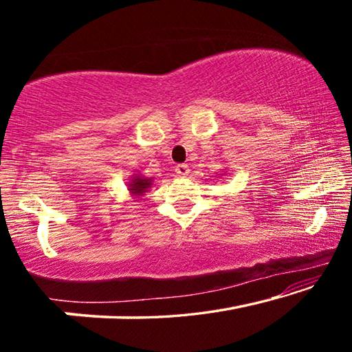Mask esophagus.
I'll use <instances>...</instances> for the list:
<instances>
[{
  "mask_svg": "<svg viewBox=\"0 0 352 352\" xmlns=\"http://www.w3.org/2000/svg\"><path fill=\"white\" fill-rule=\"evenodd\" d=\"M175 172H177V175L186 177L189 174V166L188 164H177L175 166Z\"/></svg>",
  "mask_w": 352,
  "mask_h": 352,
  "instance_id": "34e87169",
  "label": "esophagus"
}]
</instances>
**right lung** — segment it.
<instances>
[{
    "instance_id": "add662e5",
    "label": "right lung",
    "mask_w": 352,
    "mask_h": 352,
    "mask_svg": "<svg viewBox=\"0 0 352 352\" xmlns=\"http://www.w3.org/2000/svg\"><path fill=\"white\" fill-rule=\"evenodd\" d=\"M148 188H152V178L144 177L141 174H133L130 177V182L127 183V189L130 192V197L141 199L144 195Z\"/></svg>"
}]
</instances>
